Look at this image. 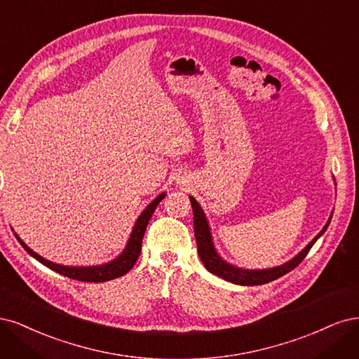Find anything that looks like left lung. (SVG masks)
Masks as SVG:
<instances>
[{
  "mask_svg": "<svg viewBox=\"0 0 359 359\" xmlns=\"http://www.w3.org/2000/svg\"><path fill=\"white\" fill-rule=\"evenodd\" d=\"M189 200H191L192 212H194V233H195V240H196V248H198V255L204 264V267L210 273L222 277V279H225L228 282H233L236 285H243V286H257V285L269 283L271 280L279 279V277L285 276L286 273L292 271L297 265H299V262H302L307 257V253L310 252L311 246L315 245L316 240L323 233H325V229L328 228L330 221H331V217H330V221L327 222L325 226L322 228L320 233L313 240H311L309 243V246H306L303 252H299L292 261L280 265V267L270 269V270H250L249 271V270L236 269V267H233V265H229L219 258V255L213 248L210 229H209V225H207L205 216L201 210V207L192 198V196H189Z\"/></svg>",
  "mask_w": 359,
  "mask_h": 359,
  "instance_id": "8db88e82",
  "label": "left lung"
}]
</instances>
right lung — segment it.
<instances>
[{"mask_svg": "<svg viewBox=\"0 0 359 359\" xmlns=\"http://www.w3.org/2000/svg\"><path fill=\"white\" fill-rule=\"evenodd\" d=\"M164 196H165V194H161L158 198H155L147 205V209L142 213V216L137 219V224L133 229V234L128 240V245H126L125 250L122 252V255L118 259H114L109 264L98 265V267H65V265L50 262L48 259L41 258L40 255H37L36 252H32L24 241H22L16 234L15 236L19 240L22 248H24L32 258H36L39 262H41L43 265H46V267L56 271V273H60L65 277H70V279H74V280H80V282H90V283L92 282L94 283L109 282V280L116 279V277L126 274L134 267L135 261L138 259V257H140L142 241H143L146 226L150 221V217H152L156 205L161 203V200H163Z\"/></svg>", "mask_w": 359, "mask_h": 359, "instance_id": "add662e5", "label": "right lung"}]
</instances>
